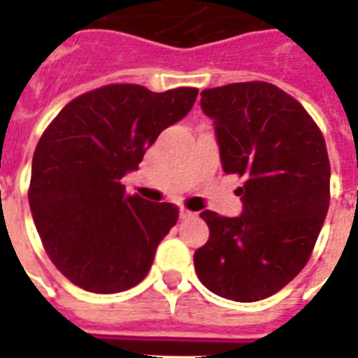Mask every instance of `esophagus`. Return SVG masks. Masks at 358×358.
I'll use <instances>...</instances> for the list:
<instances>
[{
	"instance_id": "1",
	"label": "esophagus",
	"mask_w": 358,
	"mask_h": 358,
	"mask_svg": "<svg viewBox=\"0 0 358 358\" xmlns=\"http://www.w3.org/2000/svg\"><path fill=\"white\" fill-rule=\"evenodd\" d=\"M194 215H196V213H192V211H187V209H184V207L180 209V217H182V219H189V217H194Z\"/></svg>"
}]
</instances>
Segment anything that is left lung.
Masks as SVG:
<instances>
[{"label":"left lung","instance_id":"left-lung-1","mask_svg":"<svg viewBox=\"0 0 358 358\" xmlns=\"http://www.w3.org/2000/svg\"><path fill=\"white\" fill-rule=\"evenodd\" d=\"M222 171L238 174L240 217L203 211L209 240L194 254L215 294L256 302L281 291L306 266L329 207L324 136L301 102L266 81L201 91Z\"/></svg>","mask_w":358,"mask_h":358}]
</instances>
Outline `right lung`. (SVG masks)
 <instances>
[{"instance_id": "right-lung-1", "label": "right lung", "mask_w": 358, "mask_h": 358, "mask_svg": "<svg viewBox=\"0 0 358 358\" xmlns=\"http://www.w3.org/2000/svg\"><path fill=\"white\" fill-rule=\"evenodd\" d=\"M197 89L153 92L104 85L66 104L32 157L29 203L52 264L77 287L112 294L136 287L153 266L178 207L127 196L136 171L162 129L186 116Z\"/></svg>"}]
</instances>
